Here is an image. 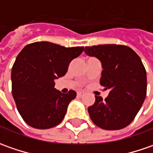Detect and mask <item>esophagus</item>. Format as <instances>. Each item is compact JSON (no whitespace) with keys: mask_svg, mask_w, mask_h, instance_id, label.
Masks as SVG:
<instances>
[{"mask_svg":"<svg viewBox=\"0 0 153 153\" xmlns=\"http://www.w3.org/2000/svg\"><path fill=\"white\" fill-rule=\"evenodd\" d=\"M77 95H78V97H83V96L85 95V92H83V91H79V92L77 93Z\"/></svg>","mask_w":153,"mask_h":153,"instance_id":"obj_1","label":"esophagus"}]
</instances>
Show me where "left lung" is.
Returning <instances> with one entry per match:
<instances>
[{
	"label": "left lung",
	"instance_id": "left-lung-1",
	"mask_svg": "<svg viewBox=\"0 0 153 153\" xmlns=\"http://www.w3.org/2000/svg\"><path fill=\"white\" fill-rule=\"evenodd\" d=\"M85 52L101 61L100 84L110 91L105 100L95 96L96 102L88 108L91 119L103 129H124L134 120L145 101V67L139 56L126 45L86 46Z\"/></svg>",
	"mask_w": 153,
	"mask_h": 153
}]
</instances>
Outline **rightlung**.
<instances>
[{"label":"right lung","mask_w":153,"mask_h":153,"mask_svg":"<svg viewBox=\"0 0 153 153\" xmlns=\"http://www.w3.org/2000/svg\"><path fill=\"white\" fill-rule=\"evenodd\" d=\"M83 50L84 46L67 48L39 41L19 52L12 69V93L19 113L29 126L50 129L64 119L76 92L62 93L54 88V80L66 74L70 62Z\"/></svg>","instance_id":"obj_1"}]
</instances>
